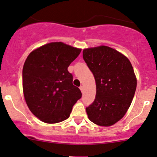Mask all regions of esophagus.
<instances>
[{
  "mask_svg": "<svg viewBox=\"0 0 157 157\" xmlns=\"http://www.w3.org/2000/svg\"><path fill=\"white\" fill-rule=\"evenodd\" d=\"M79 88H80V90H81V91H82V93H83L84 92V87H83V86H81V87H79Z\"/></svg>",
  "mask_w": 157,
  "mask_h": 157,
  "instance_id": "esophagus-1",
  "label": "esophagus"
}]
</instances>
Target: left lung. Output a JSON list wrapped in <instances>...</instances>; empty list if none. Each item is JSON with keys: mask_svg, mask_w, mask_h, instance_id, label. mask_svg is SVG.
I'll return each mask as SVG.
<instances>
[{"mask_svg": "<svg viewBox=\"0 0 157 157\" xmlns=\"http://www.w3.org/2000/svg\"><path fill=\"white\" fill-rule=\"evenodd\" d=\"M83 59L94 75L96 94L86 107L94 124L108 127L124 116L136 89V78L129 59L107 46L84 49Z\"/></svg>", "mask_w": 157, "mask_h": 157, "instance_id": "obj_1", "label": "left lung"}]
</instances>
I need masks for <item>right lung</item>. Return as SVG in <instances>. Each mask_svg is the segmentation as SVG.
Instances as JSON below:
<instances>
[{
    "mask_svg": "<svg viewBox=\"0 0 157 157\" xmlns=\"http://www.w3.org/2000/svg\"><path fill=\"white\" fill-rule=\"evenodd\" d=\"M81 51L62 42H52L33 50L26 58L22 73L24 98L40 121L53 124L65 120L82 97L67 70Z\"/></svg>",
    "mask_w": 157,
    "mask_h": 157,
    "instance_id": "obj_1",
    "label": "right lung"
}]
</instances>
